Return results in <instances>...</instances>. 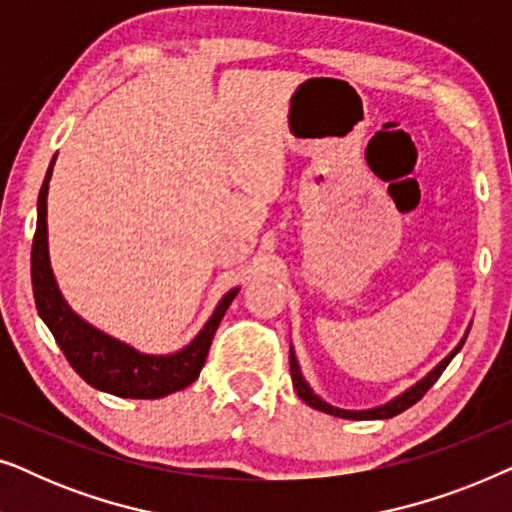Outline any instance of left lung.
Listing matches in <instances>:
<instances>
[{
  "label": "left lung",
  "instance_id": "obj_1",
  "mask_svg": "<svg viewBox=\"0 0 512 512\" xmlns=\"http://www.w3.org/2000/svg\"><path fill=\"white\" fill-rule=\"evenodd\" d=\"M468 335V333H466ZM464 342H466V338L459 342L457 347L452 349V354H447L443 361L438 363L436 368L431 370L429 375L424 377V380H419L415 387H410L408 391H405V394H401L398 398H394V401H389V403H384V405H380V408H373V410H340V408H333V405H328L326 401H321V398L314 394V391L307 387V382L303 380V375H300V368H298V361H296V354H289V361H291V380H293V389H296V394L303 398V401L310 405V408H314V410H321V412H326V415H333V417H342V419H389V417H396V415H401L403 410H408V408H412V405H415L419 398H422L426 391H429L433 384H436V380L440 375H443V370L447 368V363H450L452 359H454V354L459 352L461 347H464Z\"/></svg>",
  "mask_w": 512,
  "mask_h": 512
}]
</instances>
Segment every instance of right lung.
<instances>
[{"label":"right lung","mask_w":512,"mask_h":512,"mask_svg":"<svg viewBox=\"0 0 512 512\" xmlns=\"http://www.w3.org/2000/svg\"><path fill=\"white\" fill-rule=\"evenodd\" d=\"M53 163L48 167L44 184L39 191L37 230L32 240V289L39 317L51 328L55 342L67 356L69 366L86 380L90 387L107 391L121 398H163L174 391L186 389L198 380L202 366L207 361L216 328L223 314L237 296V289L228 291L216 305L212 319L198 333L191 345L170 356L139 354L125 342L109 338L83 321L79 314L69 310L65 298L60 296L55 284L51 261H48L46 240V195L51 181Z\"/></svg>","instance_id":"right-lung-1"}]
</instances>
